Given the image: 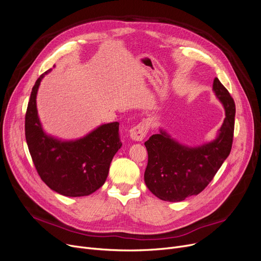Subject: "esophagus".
Returning <instances> with one entry per match:
<instances>
[{
  "label": "esophagus",
  "instance_id": "34e87169",
  "mask_svg": "<svg viewBox=\"0 0 261 261\" xmlns=\"http://www.w3.org/2000/svg\"><path fill=\"white\" fill-rule=\"evenodd\" d=\"M149 126H150V123H149L148 119L142 120L140 123H138V125L130 130V138L136 142L143 141L145 139V136L147 135Z\"/></svg>",
  "mask_w": 261,
  "mask_h": 261
}]
</instances>
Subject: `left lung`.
Segmentation results:
<instances>
[{
	"label": "left lung",
	"mask_w": 261,
	"mask_h": 261,
	"mask_svg": "<svg viewBox=\"0 0 261 261\" xmlns=\"http://www.w3.org/2000/svg\"><path fill=\"white\" fill-rule=\"evenodd\" d=\"M213 90L225 109L223 125L215 141L189 148L161 131L145 142L148 152L145 183L163 201L180 202L200 194L214 179L230 152L235 127V102L218 78L214 80Z\"/></svg>",
	"instance_id": "8db88e82"
}]
</instances>
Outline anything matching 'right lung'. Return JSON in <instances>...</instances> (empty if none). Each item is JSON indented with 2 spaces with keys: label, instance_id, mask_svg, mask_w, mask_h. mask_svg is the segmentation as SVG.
<instances>
[{
  "label": "right lung",
  "instance_id": "obj_1",
  "mask_svg": "<svg viewBox=\"0 0 261 261\" xmlns=\"http://www.w3.org/2000/svg\"><path fill=\"white\" fill-rule=\"evenodd\" d=\"M41 75L32 90L25 114V138L38 174L50 189L66 197H84L100 188L110 164L121 147L117 121L98 127L85 138L61 142L46 135L38 117L36 97Z\"/></svg>",
  "mask_w": 261,
  "mask_h": 261
}]
</instances>
